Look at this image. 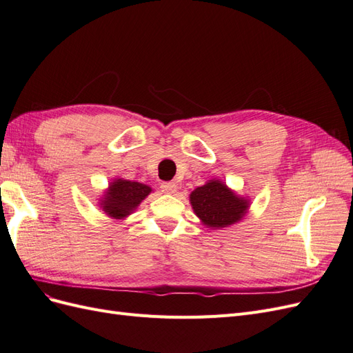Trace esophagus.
Returning <instances> with one entry per match:
<instances>
[{
    "label": "esophagus",
    "mask_w": 353,
    "mask_h": 353,
    "mask_svg": "<svg viewBox=\"0 0 353 353\" xmlns=\"http://www.w3.org/2000/svg\"><path fill=\"white\" fill-rule=\"evenodd\" d=\"M160 188H162V191L166 194H174L176 191V184L175 183H162Z\"/></svg>",
    "instance_id": "obj_1"
}]
</instances>
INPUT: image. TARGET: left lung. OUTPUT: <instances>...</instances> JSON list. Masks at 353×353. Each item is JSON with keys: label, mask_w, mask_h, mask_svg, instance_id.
Returning a JSON list of instances; mask_svg holds the SVG:
<instances>
[{"label": "left lung", "mask_w": 353, "mask_h": 353, "mask_svg": "<svg viewBox=\"0 0 353 353\" xmlns=\"http://www.w3.org/2000/svg\"><path fill=\"white\" fill-rule=\"evenodd\" d=\"M196 215L209 228H225L239 222L249 209V200L237 196L219 179H210L190 194Z\"/></svg>", "instance_id": "8db88e82"}]
</instances>
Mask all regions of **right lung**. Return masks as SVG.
I'll use <instances>...</instances> for the list:
<instances>
[{"label":"right lung","instance_id":"right-lung-1","mask_svg":"<svg viewBox=\"0 0 353 353\" xmlns=\"http://www.w3.org/2000/svg\"><path fill=\"white\" fill-rule=\"evenodd\" d=\"M152 193V188L135 181L117 178L110 183L100 205L104 213L113 219H125Z\"/></svg>","mask_w":353,"mask_h":353}]
</instances>
